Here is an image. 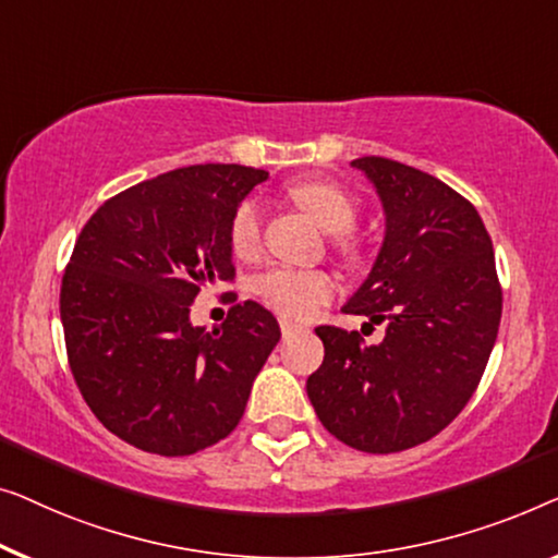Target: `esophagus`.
Returning <instances> with one entry per match:
<instances>
[{"mask_svg":"<svg viewBox=\"0 0 558 558\" xmlns=\"http://www.w3.org/2000/svg\"><path fill=\"white\" fill-rule=\"evenodd\" d=\"M280 331L288 339V336H293L295 331H301V326L293 324V320H288V318H280Z\"/></svg>","mask_w":558,"mask_h":558,"instance_id":"esophagus-1","label":"esophagus"}]
</instances>
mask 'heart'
Segmentation results:
<instances>
[{
  "label": "heart",
  "mask_w": 558,
  "mask_h": 558,
  "mask_svg": "<svg viewBox=\"0 0 558 558\" xmlns=\"http://www.w3.org/2000/svg\"><path fill=\"white\" fill-rule=\"evenodd\" d=\"M290 199L303 207L316 222L333 234V245L341 253L354 255L356 240L349 230L356 225L359 202L331 179H303L290 184ZM230 247L242 257H253L260 247V204L245 199L238 204L230 219ZM336 282L324 270L311 268H270L255 278V293L265 305L286 318H311L320 305L333 298Z\"/></svg>",
  "instance_id": "b5f03b06"
}]
</instances>
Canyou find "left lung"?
<instances>
[{
  "label": "left lung",
  "instance_id": "obj_1",
  "mask_svg": "<svg viewBox=\"0 0 558 558\" xmlns=\"http://www.w3.org/2000/svg\"><path fill=\"white\" fill-rule=\"evenodd\" d=\"M379 194L387 230L368 278L343 305L384 324L381 343L318 326L324 364L305 381L320 425L361 452H402L450 425L481 384L504 290L490 234L465 197L433 174L351 161Z\"/></svg>",
  "mask_w": 558,
  "mask_h": 558
}]
</instances>
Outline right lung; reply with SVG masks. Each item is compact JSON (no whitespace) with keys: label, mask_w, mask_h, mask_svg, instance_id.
<instances>
[{"label":"right lung","mask_w":558,"mask_h":558,"mask_svg":"<svg viewBox=\"0 0 558 558\" xmlns=\"http://www.w3.org/2000/svg\"><path fill=\"white\" fill-rule=\"evenodd\" d=\"M265 179L240 163L174 169L116 194L85 222L62 276L60 318L77 389L123 442L182 458L242 420L280 341L278 320L230 298L225 324L204 331L190 305L204 286L234 278L232 211Z\"/></svg>","instance_id":"right-lung-1"}]
</instances>
